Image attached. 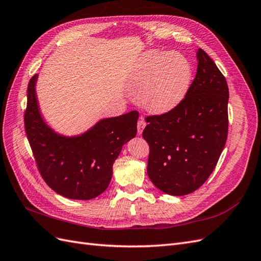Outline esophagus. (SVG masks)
<instances>
[{
	"label": "esophagus",
	"mask_w": 261,
	"mask_h": 261,
	"mask_svg": "<svg viewBox=\"0 0 261 261\" xmlns=\"http://www.w3.org/2000/svg\"><path fill=\"white\" fill-rule=\"evenodd\" d=\"M145 127H146V122L144 121L143 117H140L137 122V134L138 135H141V134H143V130Z\"/></svg>",
	"instance_id": "obj_1"
}]
</instances>
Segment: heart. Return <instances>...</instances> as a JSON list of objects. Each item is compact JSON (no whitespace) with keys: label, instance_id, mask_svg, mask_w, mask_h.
Here are the masks:
<instances>
[{"label":"heart","instance_id":"1","mask_svg":"<svg viewBox=\"0 0 261 261\" xmlns=\"http://www.w3.org/2000/svg\"><path fill=\"white\" fill-rule=\"evenodd\" d=\"M130 81L143 89L139 103L147 112L165 114L185 98L192 82V66L180 54L150 51L141 58Z\"/></svg>","mask_w":261,"mask_h":261}]
</instances>
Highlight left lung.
I'll return each mask as SVG.
<instances>
[{
  "mask_svg": "<svg viewBox=\"0 0 261 261\" xmlns=\"http://www.w3.org/2000/svg\"><path fill=\"white\" fill-rule=\"evenodd\" d=\"M197 73L183 101L172 111L146 118L150 147L147 173L165 194L198 189L215 170L227 138L228 87L209 55L197 51Z\"/></svg>",
  "mask_w": 261,
  "mask_h": 261,
  "instance_id": "1",
  "label": "left lung"
}]
</instances>
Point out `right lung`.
<instances>
[{
  "label": "right lung",
  "instance_id": "1",
  "mask_svg": "<svg viewBox=\"0 0 261 261\" xmlns=\"http://www.w3.org/2000/svg\"><path fill=\"white\" fill-rule=\"evenodd\" d=\"M38 74L27 89L25 129L38 169L53 191L69 199L90 200L111 181L122 147L136 136L138 112L101 118L80 135L66 136L44 121L37 98Z\"/></svg>",
  "mask_w": 261,
  "mask_h": 261
}]
</instances>
